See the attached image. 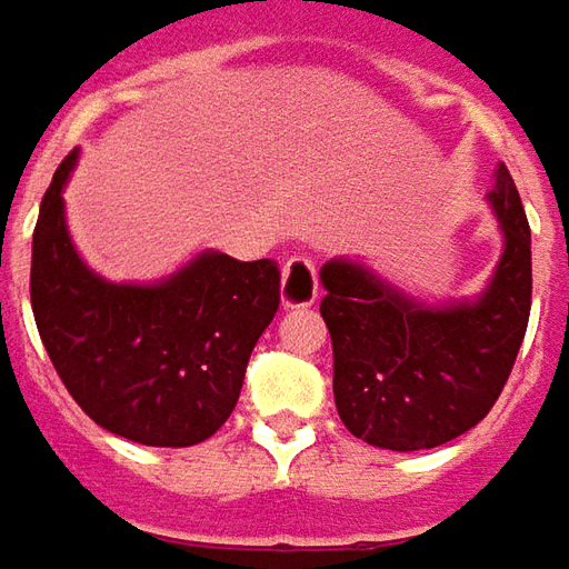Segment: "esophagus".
I'll return each instance as SVG.
<instances>
[{
	"label": "esophagus",
	"mask_w": 569,
	"mask_h": 569,
	"mask_svg": "<svg viewBox=\"0 0 569 569\" xmlns=\"http://www.w3.org/2000/svg\"><path fill=\"white\" fill-rule=\"evenodd\" d=\"M318 300V276L316 263L309 257L293 253L284 263L281 272V303L293 309V306H312Z\"/></svg>",
	"instance_id": "esophagus-1"
}]
</instances>
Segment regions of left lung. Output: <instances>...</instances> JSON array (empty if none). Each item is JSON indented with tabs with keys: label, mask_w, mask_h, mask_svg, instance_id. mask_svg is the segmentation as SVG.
<instances>
[{
	"label": "left lung",
	"mask_w": 569,
	"mask_h": 569,
	"mask_svg": "<svg viewBox=\"0 0 569 569\" xmlns=\"http://www.w3.org/2000/svg\"><path fill=\"white\" fill-rule=\"evenodd\" d=\"M502 257L478 300L426 306L368 266H321L333 401L349 432L382 450H429L485 420L518 358L533 293L530 227L509 168L487 192Z\"/></svg>",
	"instance_id": "left-lung-1"
}]
</instances>
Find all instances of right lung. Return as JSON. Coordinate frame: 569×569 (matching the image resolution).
<instances>
[{"instance_id": "obj_1", "label": "right lung", "mask_w": 569, "mask_h": 569, "mask_svg": "<svg viewBox=\"0 0 569 569\" xmlns=\"http://www.w3.org/2000/svg\"><path fill=\"white\" fill-rule=\"evenodd\" d=\"M70 152L33 232L30 300L58 377L91 420L147 447L211 438L239 401L248 358L281 303L272 260L199 253L159 284H112L72 248Z\"/></svg>"}]
</instances>
